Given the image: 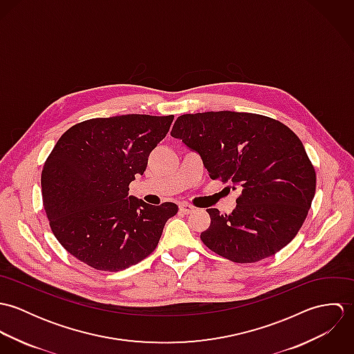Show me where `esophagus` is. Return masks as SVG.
Here are the masks:
<instances>
[{
	"label": "esophagus",
	"instance_id": "1",
	"mask_svg": "<svg viewBox=\"0 0 354 354\" xmlns=\"http://www.w3.org/2000/svg\"><path fill=\"white\" fill-rule=\"evenodd\" d=\"M178 207H180V211L184 214H191L192 211H195V207L189 203H180Z\"/></svg>",
	"mask_w": 354,
	"mask_h": 354
}]
</instances>
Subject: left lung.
I'll list each match as a JSON object with an SVG mask.
<instances>
[{"instance_id":"1","label":"left lung","mask_w":354,"mask_h":354,"mask_svg":"<svg viewBox=\"0 0 354 354\" xmlns=\"http://www.w3.org/2000/svg\"><path fill=\"white\" fill-rule=\"evenodd\" d=\"M171 136L202 156L212 180L241 189L232 214L207 208L211 223L201 234L207 248L236 263H254L296 237L315 196L316 173L290 128L266 115L225 110L183 114Z\"/></svg>"}]
</instances>
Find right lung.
Segmentation results:
<instances>
[{"label":"right lung","mask_w":354,"mask_h":354,"mask_svg":"<svg viewBox=\"0 0 354 354\" xmlns=\"http://www.w3.org/2000/svg\"><path fill=\"white\" fill-rule=\"evenodd\" d=\"M174 115L127 114L71 127L48 156L42 199L51 232L77 260L121 271L156 248L174 203L150 205L128 196Z\"/></svg>","instance_id":"obj_1"}]
</instances>
